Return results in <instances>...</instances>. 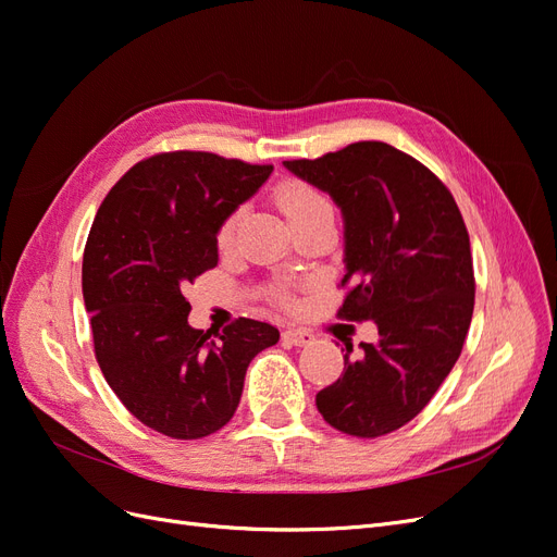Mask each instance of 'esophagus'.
<instances>
[{"mask_svg": "<svg viewBox=\"0 0 557 557\" xmlns=\"http://www.w3.org/2000/svg\"><path fill=\"white\" fill-rule=\"evenodd\" d=\"M283 339L293 346H309V344H313V334L307 330H299V327H288L283 332Z\"/></svg>", "mask_w": 557, "mask_h": 557, "instance_id": "34e87169", "label": "esophagus"}]
</instances>
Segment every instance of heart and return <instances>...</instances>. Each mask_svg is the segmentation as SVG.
Here are the masks:
<instances>
[{"label": "heart", "mask_w": 557, "mask_h": 557, "mask_svg": "<svg viewBox=\"0 0 557 557\" xmlns=\"http://www.w3.org/2000/svg\"><path fill=\"white\" fill-rule=\"evenodd\" d=\"M276 201L293 227L299 223L311 221V218L332 213V205L327 201V197L323 193H318L315 188H311L309 183H301V181L281 183L276 190ZM239 221H242V209L232 211L225 218L221 230H218V244H221L223 248H227L234 242V234H237Z\"/></svg>", "instance_id": "heart-1"}]
</instances>
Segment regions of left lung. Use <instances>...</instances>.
I'll list each match as a JSON object with an SVG mask.
<instances>
[{
  "mask_svg": "<svg viewBox=\"0 0 557 557\" xmlns=\"http://www.w3.org/2000/svg\"><path fill=\"white\" fill-rule=\"evenodd\" d=\"M283 164L342 209L350 293L339 315L379 327L358 358L346 344L344 374L315 407L332 428L372 440L423 411L460 358L476 290L469 234L446 185L383 141Z\"/></svg>",
  "mask_w": 557,
  "mask_h": 557,
  "instance_id": "1",
  "label": "left lung"
}]
</instances>
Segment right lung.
Here are the masks:
<instances>
[{
  "mask_svg": "<svg viewBox=\"0 0 557 557\" xmlns=\"http://www.w3.org/2000/svg\"><path fill=\"white\" fill-rule=\"evenodd\" d=\"M272 164L199 150L153 156L117 181L83 252V299L111 391L150 430L201 440L230 423L250 360L278 330L239 318L221 339L190 327L183 285L218 264V230Z\"/></svg>",
  "mask_w": 557,
  "mask_h": 557,
  "instance_id": "right-lung-1",
  "label": "right lung"
}]
</instances>
